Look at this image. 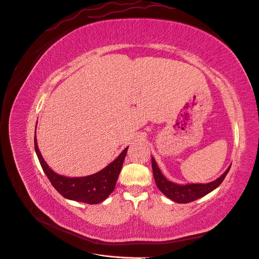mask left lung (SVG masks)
<instances>
[{
	"instance_id": "1",
	"label": "left lung",
	"mask_w": 259,
	"mask_h": 259,
	"mask_svg": "<svg viewBox=\"0 0 259 259\" xmlns=\"http://www.w3.org/2000/svg\"><path fill=\"white\" fill-rule=\"evenodd\" d=\"M151 160H152V171L154 175V181L157 188L160 190V192L164 193V195H166L168 198L179 203L191 202L212 192L213 190H215L223 183L226 175L228 174L231 168V165H230V167L225 171L223 175L220 176L219 179L208 184L179 185L168 181L160 172L155 159L152 157Z\"/></svg>"
}]
</instances>
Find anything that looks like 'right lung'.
Returning a JSON list of instances; mask_svg holds the SVG:
<instances>
[{
  "label": "right lung",
  "mask_w": 259,
  "mask_h": 259,
  "mask_svg": "<svg viewBox=\"0 0 259 259\" xmlns=\"http://www.w3.org/2000/svg\"><path fill=\"white\" fill-rule=\"evenodd\" d=\"M34 149L40 166L57 191L67 199L85 202L89 205H97V203L104 201L113 192L128 151L127 147L107 167L92 175L81 176V178H67V176L60 175L49 168L39 152L36 135H34Z\"/></svg>",
  "instance_id": "add662e5"
}]
</instances>
